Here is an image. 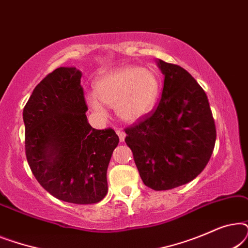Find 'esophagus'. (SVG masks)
Segmentation results:
<instances>
[{
  "label": "esophagus",
  "instance_id": "obj_1",
  "mask_svg": "<svg viewBox=\"0 0 248 248\" xmlns=\"http://www.w3.org/2000/svg\"><path fill=\"white\" fill-rule=\"evenodd\" d=\"M116 134L118 135V138H120V141L123 142L124 139H125V135H126V134H125V132L123 130H121V128H117Z\"/></svg>",
  "mask_w": 248,
  "mask_h": 248
}]
</instances>
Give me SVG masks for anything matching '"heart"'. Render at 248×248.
Wrapping results in <instances>:
<instances>
[{"mask_svg":"<svg viewBox=\"0 0 248 248\" xmlns=\"http://www.w3.org/2000/svg\"><path fill=\"white\" fill-rule=\"evenodd\" d=\"M94 94L87 101L93 110L101 113L99 103L115 107L118 116L133 122L154 108L159 94V80L148 67L125 66L105 74L94 83Z\"/></svg>","mask_w":248,"mask_h":248,"instance_id":"b5f03b06","label":"heart"}]
</instances>
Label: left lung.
Listing matches in <instances>:
<instances>
[{"mask_svg": "<svg viewBox=\"0 0 248 248\" xmlns=\"http://www.w3.org/2000/svg\"><path fill=\"white\" fill-rule=\"evenodd\" d=\"M165 76L157 107L125 128L144 185L166 191L194 179L215 149L217 131L208 97L182 66L158 61Z\"/></svg>", "mask_w": 248, "mask_h": 248, "instance_id": "left-lung-1", "label": "left lung"}]
</instances>
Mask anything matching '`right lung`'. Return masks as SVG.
Here are the masks:
<instances>
[{
	"label": "right lung",
	"instance_id": "obj_1",
	"mask_svg": "<svg viewBox=\"0 0 248 248\" xmlns=\"http://www.w3.org/2000/svg\"><path fill=\"white\" fill-rule=\"evenodd\" d=\"M81 72L59 67L33 89L23 108L25 149L33 176L54 198L93 204L107 194V168L118 139L88 123Z\"/></svg>",
	"mask_w": 248,
	"mask_h": 248
}]
</instances>
